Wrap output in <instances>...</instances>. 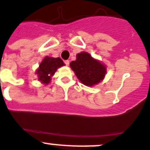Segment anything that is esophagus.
<instances>
[{
    "instance_id": "esophagus-1",
    "label": "esophagus",
    "mask_w": 150,
    "mask_h": 150,
    "mask_svg": "<svg viewBox=\"0 0 150 150\" xmlns=\"http://www.w3.org/2000/svg\"><path fill=\"white\" fill-rule=\"evenodd\" d=\"M64 63H65V64L67 66L69 65V60H65V61H64Z\"/></svg>"
}]
</instances>
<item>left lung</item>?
<instances>
[{"mask_svg": "<svg viewBox=\"0 0 150 150\" xmlns=\"http://www.w3.org/2000/svg\"><path fill=\"white\" fill-rule=\"evenodd\" d=\"M70 67L78 80L88 87L100 83L107 72L106 66L87 52L78 53L76 60L70 63Z\"/></svg>", "mask_w": 150, "mask_h": 150, "instance_id": "8db88e82", "label": "left lung"}]
</instances>
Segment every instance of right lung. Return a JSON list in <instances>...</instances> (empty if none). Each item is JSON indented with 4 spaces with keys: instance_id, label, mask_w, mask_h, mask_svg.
Here are the masks:
<instances>
[{
    "instance_id": "1",
    "label": "right lung",
    "mask_w": 150,
    "mask_h": 150,
    "mask_svg": "<svg viewBox=\"0 0 150 150\" xmlns=\"http://www.w3.org/2000/svg\"><path fill=\"white\" fill-rule=\"evenodd\" d=\"M63 66L65 64L60 57L54 58L52 57H45L36 71V74L38 76L37 79L43 84H48L57 69Z\"/></svg>"
}]
</instances>
